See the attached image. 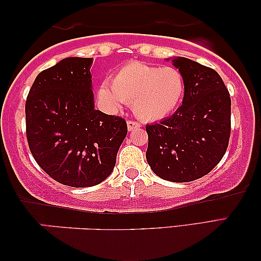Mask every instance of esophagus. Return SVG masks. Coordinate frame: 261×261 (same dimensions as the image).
I'll return each instance as SVG.
<instances>
[{
    "label": "esophagus",
    "mask_w": 261,
    "mask_h": 261,
    "mask_svg": "<svg viewBox=\"0 0 261 261\" xmlns=\"http://www.w3.org/2000/svg\"><path fill=\"white\" fill-rule=\"evenodd\" d=\"M127 126H128V130L133 132V130H135V129H138V128H140L141 124L139 123V122H137V121H132V120H129V121H128V122H127Z\"/></svg>",
    "instance_id": "1"
}]
</instances>
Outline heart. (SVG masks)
Instances as JSON below:
<instances>
[{
  "instance_id": "b5f03b06",
  "label": "heart",
  "mask_w": 261,
  "mask_h": 261,
  "mask_svg": "<svg viewBox=\"0 0 261 261\" xmlns=\"http://www.w3.org/2000/svg\"><path fill=\"white\" fill-rule=\"evenodd\" d=\"M185 90V77L176 67L133 62L114 73L112 84L102 83L98 96L110 109L132 103L135 115L141 120L158 121L180 106Z\"/></svg>"
}]
</instances>
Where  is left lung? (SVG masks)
Returning <instances> with one entry per match:
<instances>
[{
    "label": "left lung",
    "instance_id": "left-lung-1",
    "mask_svg": "<svg viewBox=\"0 0 261 261\" xmlns=\"http://www.w3.org/2000/svg\"><path fill=\"white\" fill-rule=\"evenodd\" d=\"M173 65L184 74L183 105L172 116L146 126V159L156 176L187 183L208 174L223 158L230 137V95L214 69L183 57Z\"/></svg>",
    "mask_w": 261,
    "mask_h": 261
}]
</instances>
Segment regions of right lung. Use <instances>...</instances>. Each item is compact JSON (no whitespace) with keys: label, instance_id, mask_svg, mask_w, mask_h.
I'll return each mask as SVG.
<instances>
[{"label":"right lung","instance_id":"add662e5","mask_svg":"<svg viewBox=\"0 0 261 261\" xmlns=\"http://www.w3.org/2000/svg\"><path fill=\"white\" fill-rule=\"evenodd\" d=\"M94 58L71 57L41 71L26 101V134L38 165L72 188L97 185L113 172L127 122L94 107Z\"/></svg>","mask_w":261,"mask_h":261}]
</instances>
